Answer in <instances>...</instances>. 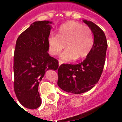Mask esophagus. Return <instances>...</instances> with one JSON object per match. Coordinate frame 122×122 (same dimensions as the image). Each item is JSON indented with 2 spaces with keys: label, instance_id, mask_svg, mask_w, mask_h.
<instances>
[{
  "label": "esophagus",
  "instance_id": "obj_1",
  "mask_svg": "<svg viewBox=\"0 0 122 122\" xmlns=\"http://www.w3.org/2000/svg\"><path fill=\"white\" fill-rule=\"evenodd\" d=\"M63 63V62H62V61H61V60H59V65L60 66L61 64Z\"/></svg>",
  "mask_w": 122,
  "mask_h": 122
}]
</instances>
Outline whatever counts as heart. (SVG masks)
Returning a JSON list of instances; mask_svg holds the SVG:
<instances>
[{
  "instance_id": "b5f03b06",
  "label": "heart",
  "mask_w": 122,
  "mask_h": 122,
  "mask_svg": "<svg viewBox=\"0 0 122 122\" xmlns=\"http://www.w3.org/2000/svg\"><path fill=\"white\" fill-rule=\"evenodd\" d=\"M93 43L90 28L76 21L64 23L59 28L57 35L51 34L48 37L49 51L53 56L59 54L66 44L67 49L60 56L66 61L86 57L92 51Z\"/></svg>"
}]
</instances>
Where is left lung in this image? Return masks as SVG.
Wrapping results in <instances>:
<instances>
[{
	"instance_id": "left-lung-1",
	"label": "left lung",
	"mask_w": 122,
	"mask_h": 122,
	"mask_svg": "<svg viewBox=\"0 0 122 122\" xmlns=\"http://www.w3.org/2000/svg\"><path fill=\"white\" fill-rule=\"evenodd\" d=\"M83 21L93 34L94 43L92 51L80 63L62 64L58 68V86L65 92L74 94L89 91L99 80L105 65L108 46L102 29L92 21Z\"/></svg>"
}]
</instances>
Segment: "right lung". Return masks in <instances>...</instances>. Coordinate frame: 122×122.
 Here are the masks:
<instances>
[{
	"label": "right lung",
	"instance_id": "add662e5",
	"mask_svg": "<svg viewBox=\"0 0 122 122\" xmlns=\"http://www.w3.org/2000/svg\"><path fill=\"white\" fill-rule=\"evenodd\" d=\"M51 23L49 21L32 23L19 36L15 44L14 92L19 102L29 109L41 105L38 86L46 72L58 69V61L48 53Z\"/></svg>",
	"mask_w": 122,
	"mask_h": 122
}]
</instances>
